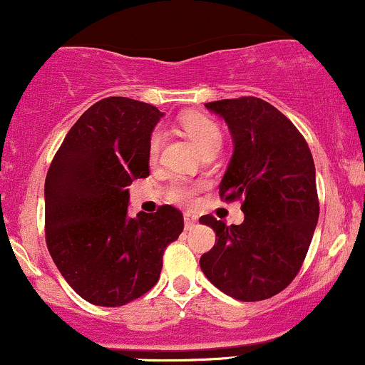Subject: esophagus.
Instances as JSON below:
<instances>
[{
  "instance_id": "esophagus-1",
  "label": "esophagus",
  "mask_w": 365,
  "mask_h": 365,
  "mask_svg": "<svg viewBox=\"0 0 365 365\" xmlns=\"http://www.w3.org/2000/svg\"><path fill=\"white\" fill-rule=\"evenodd\" d=\"M183 220H185V228H187V230L194 227L195 222H197V218H194V216H192V215H185V218H183Z\"/></svg>"
}]
</instances>
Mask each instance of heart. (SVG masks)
Returning a JSON list of instances; mask_svg holds the SVG:
<instances>
[{
  "mask_svg": "<svg viewBox=\"0 0 365 365\" xmlns=\"http://www.w3.org/2000/svg\"><path fill=\"white\" fill-rule=\"evenodd\" d=\"M182 130L192 142L197 145V149L202 152L207 150H218L220 143H222V128L218 123L213 121L211 118L204 114H187L180 119ZM164 135L159 128H155L150 133L149 138V158L155 159L161 150ZM199 185L192 183L190 180L185 178H175L171 180L170 185L166 187V199L168 201L178 204V206H187L194 201V195L197 192Z\"/></svg>",
  "mask_w": 365,
  "mask_h": 365,
  "instance_id": "obj_1",
  "label": "heart"
}]
</instances>
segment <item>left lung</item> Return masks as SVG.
<instances>
[{"label":"left lung","mask_w":365,"mask_h":365,"mask_svg":"<svg viewBox=\"0 0 365 365\" xmlns=\"http://www.w3.org/2000/svg\"><path fill=\"white\" fill-rule=\"evenodd\" d=\"M230 128L234 155L220 183L225 202L241 201L244 222H199L215 230L201 270L222 293L259 302L298 275L319 220L315 164L307 140L282 112L256 97L204 103Z\"/></svg>","instance_id":"obj_1"}]
</instances>
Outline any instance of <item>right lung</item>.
<instances>
[{
  "label": "right lung",
  "mask_w": 365,
  "mask_h": 365,
  "mask_svg": "<svg viewBox=\"0 0 365 365\" xmlns=\"http://www.w3.org/2000/svg\"><path fill=\"white\" fill-rule=\"evenodd\" d=\"M158 107L126 97L93 103L71 128L45 180L46 246L67 284L98 307H121L159 280L183 230L170 204L128 216L126 187L149 176Z\"/></svg>",
  "instance_id": "right-lung-1"
}]
</instances>
